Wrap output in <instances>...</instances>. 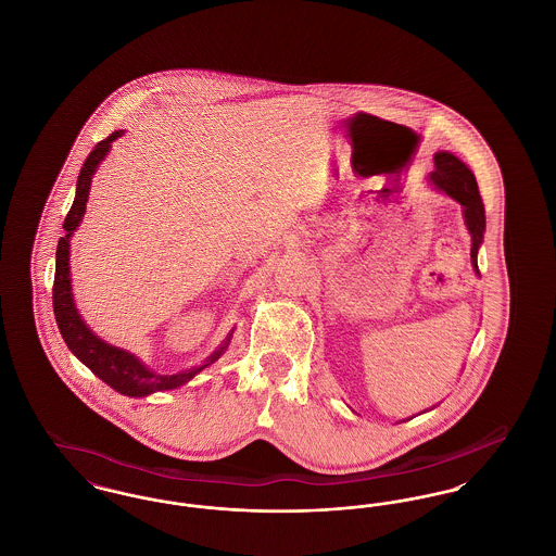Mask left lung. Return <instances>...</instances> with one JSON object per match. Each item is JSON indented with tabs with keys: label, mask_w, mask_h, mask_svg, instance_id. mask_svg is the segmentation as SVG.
<instances>
[{
	"label": "left lung",
	"mask_w": 556,
	"mask_h": 556,
	"mask_svg": "<svg viewBox=\"0 0 556 556\" xmlns=\"http://www.w3.org/2000/svg\"><path fill=\"white\" fill-rule=\"evenodd\" d=\"M433 162H435V168L427 175V184L463 206L465 227L471 236V266H473V273L479 277L477 254H479V248L483 243V233H485V211H483V202H481V195L477 189L476 175L463 160L446 150L435 152ZM435 406H431V408H435Z\"/></svg>",
	"instance_id": "1"
}]
</instances>
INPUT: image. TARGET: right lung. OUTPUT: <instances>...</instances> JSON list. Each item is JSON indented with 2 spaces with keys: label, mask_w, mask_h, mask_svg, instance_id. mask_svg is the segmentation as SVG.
Instances as JSON below:
<instances>
[{
  "label": "right lung",
  "mask_w": 556,
  "mask_h": 556,
  "mask_svg": "<svg viewBox=\"0 0 556 556\" xmlns=\"http://www.w3.org/2000/svg\"><path fill=\"white\" fill-rule=\"evenodd\" d=\"M123 135H125V129L110 132V137L100 141L91 150V154L87 156L83 168H80L75 202L64 218V236L58 241V250H55L53 315H55L58 329L68 345V350L79 358L87 369L123 396L146 397L152 396L156 392L177 390V388L186 386L187 381H191L200 370L211 367L212 363H216L227 352L236 329H231L227 333V338L212 352L211 356H206L202 361V365H195L191 369L179 370L173 375H164L159 370L150 369L139 356H135L129 350L108 344L106 340L96 336L80 317L79 308L75 304L73 277H71V239L79 229L83 216L87 212V200H89L93 175L98 173L100 164L110 154L112 143Z\"/></svg>",
  "instance_id": "right-lung-1"
}]
</instances>
